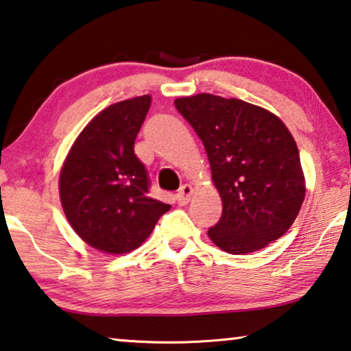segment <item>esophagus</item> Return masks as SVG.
I'll return each instance as SVG.
<instances>
[{"mask_svg": "<svg viewBox=\"0 0 351 351\" xmlns=\"http://www.w3.org/2000/svg\"><path fill=\"white\" fill-rule=\"evenodd\" d=\"M192 193H193V189L189 186V184H184L182 186L180 191H178V193H176V199H178V204L180 206H184V204H187L189 202H191V198H192Z\"/></svg>", "mask_w": 351, "mask_h": 351, "instance_id": "obj_1", "label": "esophagus"}]
</instances>
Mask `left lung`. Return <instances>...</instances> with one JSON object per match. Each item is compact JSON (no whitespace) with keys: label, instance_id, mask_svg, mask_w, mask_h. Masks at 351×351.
<instances>
[{"label":"left lung","instance_id":"obj_1","mask_svg":"<svg viewBox=\"0 0 351 351\" xmlns=\"http://www.w3.org/2000/svg\"><path fill=\"white\" fill-rule=\"evenodd\" d=\"M202 138L223 210L208 234L231 254L253 253L280 239L297 219L304 176L297 143L275 114L210 93L176 98Z\"/></svg>","mask_w":351,"mask_h":351}]
</instances>
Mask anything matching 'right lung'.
Here are the masks:
<instances>
[{
    "label": "right lung",
    "mask_w": 351,
    "mask_h": 351,
    "mask_svg": "<svg viewBox=\"0 0 351 351\" xmlns=\"http://www.w3.org/2000/svg\"><path fill=\"white\" fill-rule=\"evenodd\" d=\"M152 97L115 103L88 123L71 147L59 176L60 202L71 228L109 254L136 250L170 209L148 195L149 178L134 153Z\"/></svg>",
    "instance_id": "right-lung-1"
}]
</instances>
